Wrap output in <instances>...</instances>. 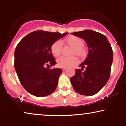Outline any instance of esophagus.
Wrapping results in <instances>:
<instances>
[{
  "instance_id": "esophagus-1",
  "label": "esophagus",
  "mask_w": 126,
  "mask_h": 126,
  "mask_svg": "<svg viewBox=\"0 0 126 126\" xmlns=\"http://www.w3.org/2000/svg\"><path fill=\"white\" fill-rule=\"evenodd\" d=\"M66 69H66V68H63V69H62V70H63V71H65V70H66Z\"/></svg>"
}]
</instances>
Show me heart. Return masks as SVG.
<instances>
[{
	"instance_id": "obj_1",
	"label": "heart",
	"mask_w": 126,
	"mask_h": 126,
	"mask_svg": "<svg viewBox=\"0 0 126 126\" xmlns=\"http://www.w3.org/2000/svg\"><path fill=\"white\" fill-rule=\"evenodd\" d=\"M65 43L72 47L71 51L72 55H77L79 57L85 56L86 52L83 47L85 43L83 40L79 37L75 35H69L64 40ZM62 42L56 41L51 46V51L52 54L55 57H58L61 54L62 50ZM78 63V59L75 56L71 57H64L62 56L57 60V65L60 68H69L72 66H74Z\"/></svg>"
}]
</instances>
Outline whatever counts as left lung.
Masks as SVG:
<instances>
[{"mask_svg": "<svg viewBox=\"0 0 126 126\" xmlns=\"http://www.w3.org/2000/svg\"><path fill=\"white\" fill-rule=\"evenodd\" d=\"M86 41L88 54L86 59L76 69L70 82L76 92L86 96L96 94L105 86L110 76L113 60L112 47L104 35L90 30L71 33Z\"/></svg>", "mask_w": 126, "mask_h": 126, "instance_id": "8db88e82", "label": "left lung"}]
</instances>
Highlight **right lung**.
I'll use <instances>...</instances> for the list:
<instances>
[{"label":"right lung","mask_w":126,"mask_h":126,"mask_svg":"<svg viewBox=\"0 0 126 126\" xmlns=\"http://www.w3.org/2000/svg\"><path fill=\"white\" fill-rule=\"evenodd\" d=\"M67 34L38 30L26 35L17 45L15 71L23 87L34 96L43 97L56 90L62 70L48 69L56 64L51 46Z\"/></svg>","instance_id":"1"}]
</instances>
